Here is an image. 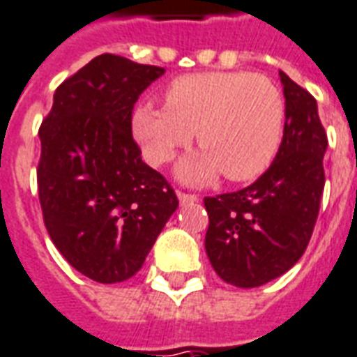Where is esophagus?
Instances as JSON below:
<instances>
[{"label":"esophagus","instance_id":"esophagus-1","mask_svg":"<svg viewBox=\"0 0 357 357\" xmlns=\"http://www.w3.org/2000/svg\"><path fill=\"white\" fill-rule=\"evenodd\" d=\"M176 197H178V202H181V205L194 204V202H197V199H199V197H197L196 194H184V192H176Z\"/></svg>","mask_w":357,"mask_h":357}]
</instances>
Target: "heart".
<instances>
[{
  "instance_id": "heart-1",
  "label": "heart",
  "mask_w": 357,
  "mask_h": 357,
  "mask_svg": "<svg viewBox=\"0 0 357 357\" xmlns=\"http://www.w3.org/2000/svg\"><path fill=\"white\" fill-rule=\"evenodd\" d=\"M196 130L202 150L176 163L178 181L205 186L222 173L228 181H253L282 146V91L251 72H199L169 83L165 106L144 102L132 112V132L155 165L188 146Z\"/></svg>"
}]
</instances>
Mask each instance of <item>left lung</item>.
Here are the masks:
<instances>
[{
    "label": "left lung",
    "mask_w": 357,
    "mask_h": 357,
    "mask_svg": "<svg viewBox=\"0 0 357 357\" xmlns=\"http://www.w3.org/2000/svg\"><path fill=\"white\" fill-rule=\"evenodd\" d=\"M285 131L261 178L243 190L205 197L211 266L230 285L261 287L293 268L306 251L324 194L327 135L316 98L280 72Z\"/></svg>",
    "instance_id": "left-lung-1"
}]
</instances>
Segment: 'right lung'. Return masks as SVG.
Masks as SVG:
<instances>
[{
	"mask_svg": "<svg viewBox=\"0 0 357 357\" xmlns=\"http://www.w3.org/2000/svg\"><path fill=\"white\" fill-rule=\"evenodd\" d=\"M165 68L100 54L54 91L40 127L38 190L47 232L79 274L129 280L178 207L175 190L140 158L132 106Z\"/></svg>",
	"mask_w": 357,
	"mask_h": 357,
	"instance_id": "right-lung-1",
	"label": "right lung"
}]
</instances>
